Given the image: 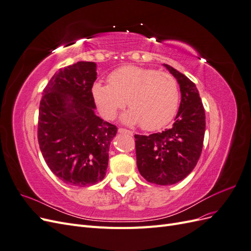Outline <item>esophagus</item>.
Here are the masks:
<instances>
[{"label": "esophagus", "mask_w": 251, "mask_h": 251, "mask_svg": "<svg viewBox=\"0 0 251 251\" xmlns=\"http://www.w3.org/2000/svg\"><path fill=\"white\" fill-rule=\"evenodd\" d=\"M118 132L119 133H125V134H128V135H133V132L132 131H130V130H126V128H123V127H119L118 128Z\"/></svg>", "instance_id": "1"}]
</instances>
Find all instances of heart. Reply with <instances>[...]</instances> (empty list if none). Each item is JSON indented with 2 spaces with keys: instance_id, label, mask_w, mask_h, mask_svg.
<instances>
[{
  "instance_id": "obj_1",
  "label": "heart",
  "mask_w": 251,
  "mask_h": 251,
  "mask_svg": "<svg viewBox=\"0 0 251 251\" xmlns=\"http://www.w3.org/2000/svg\"><path fill=\"white\" fill-rule=\"evenodd\" d=\"M109 85L93 83L91 92L102 117L113 119L126 103L130 107L121 119L154 131L168 125L179 105L178 82L173 75L151 68L125 66L109 75Z\"/></svg>"
}]
</instances>
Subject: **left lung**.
Here are the masks:
<instances>
[{
	"instance_id": "obj_1",
	"label": "left lung",
	"mask_w": 251,
	"mask_h": 251,
	"mask_svg": "<svg viewBox=\"0 0 251 251\" xmlns=\"http://www.w3.org/2000/svg\"><path fill=\"white\" fill-rule=\"evenodd\" d=\"M177 79L181 102L171 128L161 133L135 135L137 168L151 183L172 185L183 180L198 162L204 140L205 112L195 83L163 64Z\"/></svg>"
}]
</instances>
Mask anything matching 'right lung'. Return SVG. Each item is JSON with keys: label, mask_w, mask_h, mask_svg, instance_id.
<instances>
[{"label": "right lung", "mask_w": 251, "mask_h": 251, "mask_svg": "<svg viewBox=\"0 0 251 251\" xmlns=\"http://www.w3.org/2000/svg\"><path fill=\"white\" fill-rule=\"evenodd\" d=\"M96 64L77 62L59 69L44 89L40 103L39 138L51 172L65 183L85 187L101 181L117 127L95 114L91 89Z\"/></svg>", "instance_id": "1"}]
</instances>
